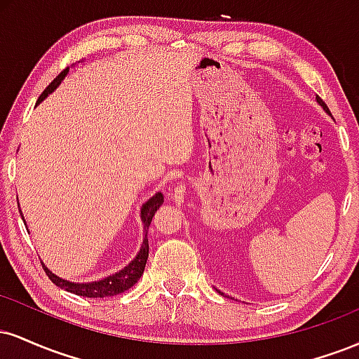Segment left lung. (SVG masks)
I'll return each mask as SVG.
<instances>
[{"label":"left lung","instance_id":"left-lung-1","mask_svg":"<svg viewBox=\"0 0 359 359\" xmlns=\"http://www.w3.org/2000/svg\"><path fill=\"white\" fill-rule=\"evenodd\" d=\"M317 101H319V104H320V106H323V108H324V109H325V111H327V113H329V108H327V106H325V102H324L323 100H320V97H319V96H317Z\"/></svg>","mask_w":359,"mask_h":359}]
</instances>
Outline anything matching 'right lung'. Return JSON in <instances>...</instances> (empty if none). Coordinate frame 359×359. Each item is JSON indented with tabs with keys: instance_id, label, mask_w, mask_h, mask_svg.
<instances>
[{
	"instance_id": "add662e5",
	"label": "right lung",
	"mask_w": 359,
	"mask_h": 359,
	"mask_svg": "<svg viewBox=\"0 0 359 359\" xmlns=\"http://www.w3.org/2000/svg\"><path fill=\"white\" fill-rule=\"evenodd\" d=\"M67 72H69V67L64 69V71H62L59 76H57L55 79H53L50 84L45 88L43 93L40 94L39 102L42 101L43 97L47 96V94H50L52 90L60 84V81L64 79L65 76H67ZM162 204H163V196L160 192L155 194V196L151 197L148 203L143 204L142 219H143V224H145L147 231H148V226H150L151 217H154L155 211ZM147 258H148V240H147V234H145V240H143L142 250H140L137 258H135L133 262L130 263V265L125 266V269H123L121 271H118V273L111 275V277L104 278V280H100V282L72 283V282H67V280L59 278L57 275H53L50 270L45 269L43 265L42 266H43L45 273H47V277L50 278L57 287L64 288V290L72 292V294H76V295H82V297H111V295L123 294V292H126L128 288H131L135 285V283L138 282V278L143 275V270H145Z\"/></svg>"
}]
</instances>
